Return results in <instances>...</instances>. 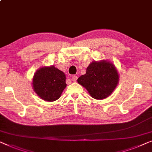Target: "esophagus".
<instances>
[{
    "mask_svg": "<svg viewBox=\"0 0 152 152\" xmlns=\"http://www.w3.org/2000/svg\"><path fill=\"white\" fill-rule=\"evenodd\" d=\"M77 79H78V77H77V76H76V75L72 76V81H74V82H75V81L77 80Z\"/></svg>",
    "mask_w": 152,
    "mask_h": 152,
    "instance_id": "obj_1",
    "label": "esophagus"
}]
</instances>
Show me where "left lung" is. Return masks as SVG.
<instances>
[{
    "label": "left lung",
    "instance_id": "obj_1",
    "mask_svg": "<svg viewBox=\"0 0 152 152\" xmlns=\"http://www.w3.org/2000/svg\"><path fill=\"white\" fill-rule=\"evenodd\" d=\"M78 83L86 88L91 96L101 100L108 97L118 83L116 68L110 62H92L87 68L86 74L78 78Z\"/></svg>",
    "mask_w": 152,
    "mask_h": 152
}]
</instances>
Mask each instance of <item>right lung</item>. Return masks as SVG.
<instances>
[{
    "mask_svg": "<svg viewBox=\"0 0 152 152\" xmlns=\"http://www.w3.org/2000/svg\"><path fill=\"white\" fill-rule=\"evenodd\" d=\"M65 79V74L54 66L41 67L34 76V90L42 99L54 101L61 97L67 86Z\"/></svg>",
    "mask_w": 152,
    "mask_h": 152,
    "instance_id": "1",
    "label": "right lung"
}]
</instances>
